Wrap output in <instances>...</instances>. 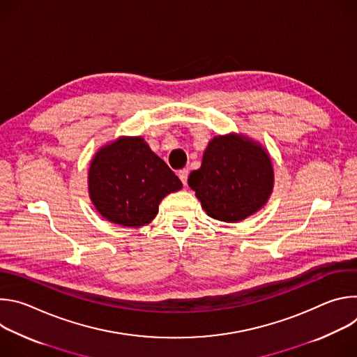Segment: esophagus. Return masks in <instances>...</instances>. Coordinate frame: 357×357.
Masks as SVG:
<instances>
[{
  "label": "esophagus",
  "mask_w": 357,
  "mask_h": 357,
  "mask_svg": "<svg viewBox=\"0 0 357 357\" xmlns=\"http://www.w3.org/2000/svg\"><path fill=\"white\" fill-rule=\"evenodd\" d=\"M188 175H189V171H188L186 168H183V169L178 171V176H179V179L182 181V183H183V185H186V183H188Z\"/></svg>",
  "instance_id": "obj_1"
}]
</instances>
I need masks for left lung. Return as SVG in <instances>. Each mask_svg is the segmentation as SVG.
Instances as JSON below:
<instances>
[{
	"instance_id": "1",
	"label": "left lung",
	"mask_w": 357,
	"mask_h": 357,
	"mask_svg": "<svg viewBox=\"0 0 357 357\" xmlns=\"http://www.w3.org/2000/svg\"><path fill=\"white\" fill-rule=\"evenodd\" d=\"M188 185L208 216L237 223L268 202L274 189L273 160L267 148L244 134L216 135Z\"/></svg>"
}]
</instances>
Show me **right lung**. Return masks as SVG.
<instances>
[{
    "label": "right lung",
    "instance_id": "1",
    "mask_svg": "<svg viewBox=\"0 0 357 357\" xmlns=\"http://www.w3.org/2000/svg\"><path fill=\"white\" fill-rule=\"evenodd\" d=\"M87 185L100 216L126 227L151 223L161 200L182 189L179 178L142 137L126 135L98 148L90 161Z\"/></svg>",
    "mask_w": 357,
    "mask_h": 357
}]
</instances>
